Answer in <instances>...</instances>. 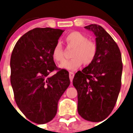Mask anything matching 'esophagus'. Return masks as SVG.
<instances>
[{"label": "esophagus", "instance_id": "34e87169", "mask_svg": "<svg viewBox=\"0 0 133 133\" xmlns=\"http://www.w3.org/2000/svg\"><path fill=\"white\" fill-rule=\"evenodd\" d=\"M74 76H75V73H74L73 72H69V78H70V81L72 82V79H73L74 78Z\"/></svg>", "mask_w": 133, "mask_h": 133}]
</instances>
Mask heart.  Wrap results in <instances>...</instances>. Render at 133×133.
I'll use <instances>...</instances> for the list:
<instances>
[{"label": "heart", "mask_w": 133, "mask_h": 133, "mask_svg": "<svg viewBox=\"0 0 133 133\" xmlns=\"http://www.w3.org/2000/svg\"><path fill=\"white\" fill-rule=\"evenodd\" d=\"M68 46L74 47L71 53V59L64 61L59 65L61 69L75 70L84 65L92 64L95 61L98 51L97 43L88 40L87 36L78 31L71 32L65 37ZM52 56L56 63H61L64 58L63 48L60 43H56L52 50Z\"/></svg>", "instance_id": "heart-1"}]
</instances>
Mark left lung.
<instances>
[{
  "label": "left lung",
  "mask_w": 133,
  "mask_h": 133,
  "mask_svg": "<svg viewBox=\"0 0 133 133\" xmlns=\"http://www.w3.org/2000/svg\"><path fill=\"white\" fill-rule=\"evenodd\" d=\"M84 28L96 36L98 51L92 64L75 74L72 83L78 93V114L87 121L100 122L111 113L117 103L121 87V53L101 26Z\"/></svg>",
  "instance_id": "obj_1"
}]
</instances>
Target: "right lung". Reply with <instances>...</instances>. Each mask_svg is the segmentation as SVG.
<instances>
[{
	"mask_svg": "<svg viewBox=\"0 0 133 133\" xmlns=\"http://www.w3.org/2000/svg\"><path fill=\"white\" fill-rule=\"evenodd\" d=\"M64 30L36 28L15 44L10 57V83L17 106L26 118L37 124L56 115L61 96L70 84L69 72L58 69L52 50ZM54 70L57 73L48 75Z\"/></svg>",
	"mask_w": 133,
	"mask_h": 133,
	"instance_id": "obj_1",
	"label": "right lung"
}]
</instances>
